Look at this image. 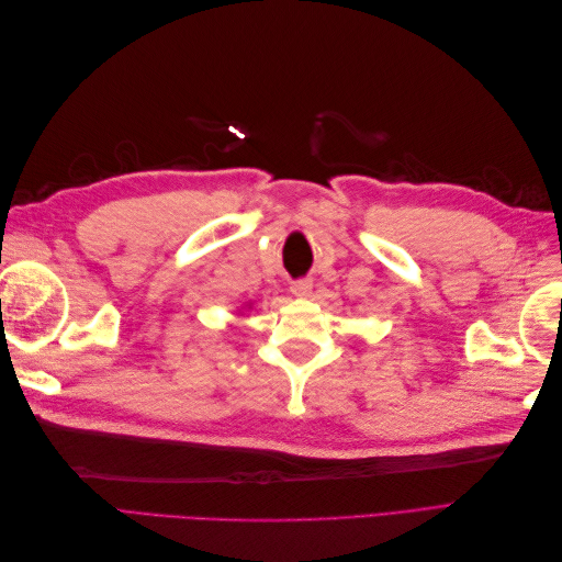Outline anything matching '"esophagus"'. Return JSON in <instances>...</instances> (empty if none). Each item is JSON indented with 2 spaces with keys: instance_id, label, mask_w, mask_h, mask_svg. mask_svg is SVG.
I'll return each mask as SVG.
<instances>
[{
  "instance_id": "obj_1",
  "label": "esophagus",
  "mask_w": 562,
  "mask_h": 562,
  "mask_svg": "<svg viewBox=\"0 0 562 562\" xmlns=\"http://www.w3.org/2000/svg\"><path fill=\"white\" fill-rule=\"evenodd\" d=\"M312 279H295L291 281V293L297 297H307L312 293Z\"/></svg>"
}]
</instances>
